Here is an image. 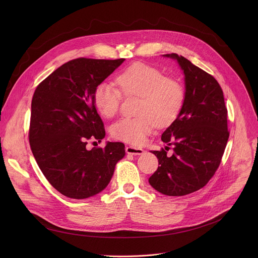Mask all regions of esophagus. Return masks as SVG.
<instances>
[{"instance_id":"34e87169","label":"esophagus","mask_w":258,"mask_h":258,"mask_svg":"<svg viewBox=\"0 0 258 258\" xmlns=\"http://www.w3.org/2000/svg\"><path fill=\"white\" fill-rule=\"evenodd\" d=\"M126 153L130 155H142L144 153V150L142 148L135 147V146H127L126 147Z\"/></svg>"}]
</instances>
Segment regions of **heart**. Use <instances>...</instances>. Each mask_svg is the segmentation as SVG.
I'll return each mask as SVG.
<instances>
[{
	"label": "heart",
	"mask_w": 258,
	"mask_h": 258,
	"mask_svg": "<svg viewBox=\"0 0 258 258\" xmlns=\"http://www.w3.org/2000/svg\"><path fill=\"white\" fill-rule=\"evenodd\" d=\"M116 83L126 95L141 97L136 117H124L113 124L112 136L133 145H142L155 125L172 123L184 104V85L160 70L143 62H135L116 77ZM121 92L111 82L99 83L93 91V102L104 117H113L119 109Z\"/></svg>",
	"instance_id": "b5f03b06"
}]
</instances>
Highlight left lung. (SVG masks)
Returning a JSON list of instances; mask_svg holds the SVG:
<instances>
[{
    "mask_svg": "<svg viewBox=\"0 0 258 258\" xmlns=\"http://www.w3.org/2000/svg\"><path fill=\"white\" fill-rule=\"evenodd\" d=\"M163 56L176 60L184 79L183 107L162 134L166 150L151 151L159 162L150 184L166 196L194 192L208 184L221 164L229 132L223 92L214 76L177 53ZM173 146L172 156L166 155Z\"/></svg>",
    "mask_w": 258,
    "mask_h": 258,
    "instance_id": "obj_1",
    "label": "left lung"
}]
</instances>
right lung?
I'll return each mask as SVG.
<instances>
[{"label": "right lung", "instance_id": "1", "mask_svg": "<svg viewBox=\"0 0 258 258\" xmlns=\"http://www.w3.org/2000/svg\"><path fill=\"white\" fill-rule=\"evenodd\" d=\"M124 60L76 58L49 74L34 93L32 152L49 184L68 198L82 200L102 191L125 156L121 142L86 149L87 140L105 137L93 91Z\"/></svg>", "mask_w": 258, "mask_h": 258}]
</instances>
